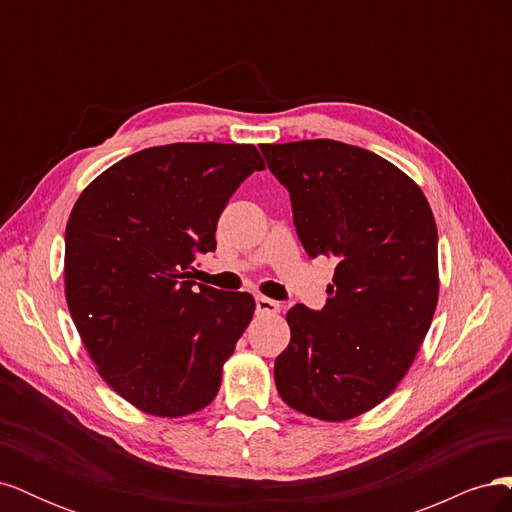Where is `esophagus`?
Here are the masks:
<instances>
[{
  "label": "esophagus",
  "mask_w": 512,
  "mask_h": 512,
  "mask_svg": "<svg viewBox=\"0 0 512 512\" xmlns=\"http://www.w3.org/2000/svg\"><path fill=\"white\" fill-rule=\"evenodd\" d=\"M256 312L273 316V314L280 312V303L269 299V297H256Z\"/></svg>",
  "instance_id": "1"
}]
</instances>
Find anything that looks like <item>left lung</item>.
Masks as SVG:
<instances>
[{"label":"left lung","instance_id":"left-lung-1","mask_svg":"<svg viewBox=\"0 0 512 512\" xmlns=\"http://www.w3.org/2000/svg\"><path fill=\"white\" fill-rule=\"evenodd\" d=\"M290 192L305 252L335 262L320 312L294 305L275 359L292 410L342 423L389 397L414 363L438 305V228L395 164L331 138L262 145Z\"/></svg>","mask_w":512,"mask_h":512}]
</instances>
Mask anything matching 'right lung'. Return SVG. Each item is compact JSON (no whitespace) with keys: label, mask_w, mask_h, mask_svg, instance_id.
<instances>
[{"label":"right lung","mask_w":512,"mask_h":512,"mask_svg":"<svg viewBox=\"0 0 512 512\" xmlns=\"http://www.w3.org/2000/svg\"><path fill=\"white\" fill-rule=\"evenodd\" d=\"M265 168L254 145L173 143L91 181L66 226L64 284L98 374L151 416L209 406L256 301L192 282L239 185Z\"/></svg>","instance_id":"obj_1"}]
</instances>
